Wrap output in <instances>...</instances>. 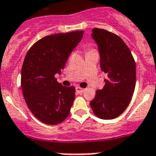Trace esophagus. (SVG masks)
Wrapping results in <instances>:
<instances>
[{"mask_svg": "<svg viewBox=\"0 0 156 156\" xmlns=\"http://www.w3.org/2000/svg\"><path fill=\"white\" fill-rule=\"evenodd\" d=\"M76 92H77V93H84V88H80V87H76Z\"/></svg>", "mask_w": 156, "mask_h": 156, "instance_id": "esophagus-1", "label": "esophagus"}]
</instances>
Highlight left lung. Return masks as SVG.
I'll use <instances>...</instances> for the list:
<instances>
[{
  "instance_id": "obj_1",
  "label": "left lung",
  "mask_w": 156,
  "mask_h": 156,
  "mask_svg": "<svg viewBox=\"0 0 156 156\" xmlns=\"http://www.w3.org/2000/svg\"><path fill=\"white\" fill-rule=\"evenodd\" d=\"M91 36L98 47L101 69L107 74L104 88L97 91L91 108L99 118L113 119L125 111L130 102L136 80L135 62L118 35L94 28Z\"/></svg>"
}]
</instances>
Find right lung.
<instances>
[{
  "label": "right lung",
  "instance_id": "right-lung-1",
  "mask_svg": "<svg viewBox=\"0 0 156 156\" xmlns=\"http://www.w3.org/2000/svg\"><path fill=\"white\" fill-rule=\"evenodd\" d=\"M83 34L84 31L78 30L46 36L36 42L25 57L22 93L31 113L45 124L56 125L69 115L76 89L63 86L55 76L61 74Z\"/></svg>",
  "mask_w": 156,
  "mask_h": 156
}]
</instances>
